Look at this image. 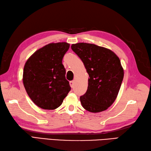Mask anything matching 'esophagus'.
Returning a JSON list of instances; mask_svg holds the SVG:
<instances>
[{
    "label": "esophagus",
    "instance_id": "1",
    "mask_svg": "<svg viewBox=\"0 0 151 151\" xmlns=\"http://www.w3.org/2000/svg\"><path fill=\"white\" fill-rule=\"evenodd\" d=\"M74 84H75V82H74V81H70V82H69L70 86V87H71V88H73Z\"/></svg>",
    "mask_w": 151,
    "mask_h": 151
}]
</instances>
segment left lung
Wrapping results in <instances>:
<instances>
[{"mask_svg": "<svg viewBox=\"0 0 151 151\" xmlns=\"http://www.w3.org/2000/svg\"><path fill=\"white\" fill-rule=\"evenodd\" d=\"M71 49L89 75L87 91L80 97L83 108L93 113L107 110L116 99L123 79L119 58L111 50L94 44H73Z\"/></svg>", "mask_w": 151, "mask_h": 151, "instance_id": "left-lung-1", "label": "left lung"}]
</instances>
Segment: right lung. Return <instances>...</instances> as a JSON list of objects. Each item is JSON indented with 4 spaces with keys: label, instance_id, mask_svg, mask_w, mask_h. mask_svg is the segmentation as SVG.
<instances>
[{
    "label": "right lung",
    "instance_id": "1",
    "mask_svg": "<svg viewBox=\"0 0 151 151\" xmlns=\"http://www.w3.org/2000/svg\"><path fill=\"white\" fill-rule=\"evenodd\" d=\"M69 48L65 42L49 43L36 50L27 61L22 81L34 103L44 110H54L70 90L62 59Z\"/></svg>",
    "mask_w": 151,
    "mask_h": 151
}]
</instances>
